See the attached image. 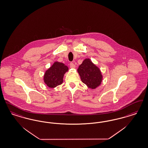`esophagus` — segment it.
I'll list each match as a JSON object with an SVG mask.
<instances>
[{
    "label": "esophagus",
    "mask_w": 148,
    "mask_h": 148,
    "mask_svg": "<svg viewBox=\"0 0 148 148\" xmlns=\"http://www.w3.org/2000/svg\"><path fill=\"white\" fill-rule=\"evenodd\" d=\"M70 66H71V68H72V69H75L76 68L75 65L74 63H71L70 64Z\"/></svg>",
    "instance_id": "34e87169"
}]
</instances>
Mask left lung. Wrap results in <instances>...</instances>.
<instances>
[{"mask_svg": "<svg viewBox=\"0 0 148 148\" xmlns=\"http://www.w3.org/2000/svg\"><path fill=\"white\" fill-rule=\"evenodd\" d=\"M80 79L89 89L94 90L102 82L103 75L100 68L90 58H86L77 69Z\"/></svg>", "mask_w": 148, "mask_h": 148, "instance_id": "1", "label": "left lung"}]
</instances>
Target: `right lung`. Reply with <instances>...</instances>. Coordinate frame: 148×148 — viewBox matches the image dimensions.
Wrapping results in <instances>:
<instances>
[{
	"label": "right lung",
	"instance_id": "1",
	"mask_svg": "<svg viewBox=\"0 0 148 148\" xmlns=\"http://www.w3.org/2000/svg\"><path fill=\"white\" fill-rule=\"evenodd\" d=\"M68 71V67L64 63L54 62L44 74V83L48 88H54L63 83L64 76Z\"/></svg>",
	"mask_w": 148,
	"mask_h": 148
}]
</instances>
